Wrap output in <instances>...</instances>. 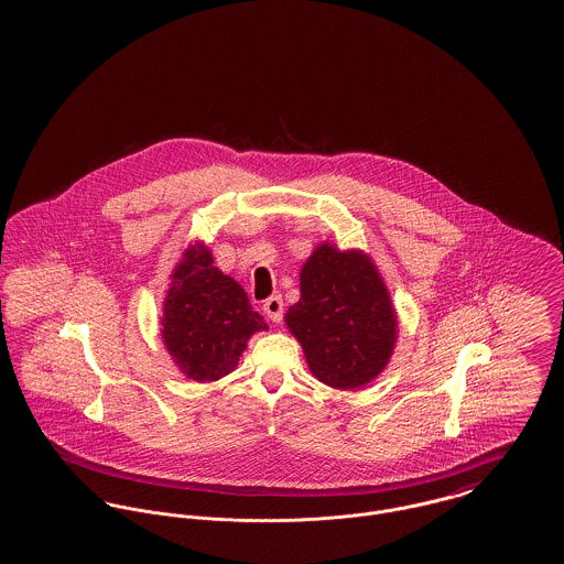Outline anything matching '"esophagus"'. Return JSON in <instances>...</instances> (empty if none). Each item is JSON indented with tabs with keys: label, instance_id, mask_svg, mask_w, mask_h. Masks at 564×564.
Returning <instances> with one entry per match:
<instances>
[{
	"label": "esophagus",
	"instance_id": "34e87169",
	"mask_svg": "<svg viewBox=\"0 0 564 564\" xmlns=\"http://www.w3.org/2000/svg\"><path fill=\"white\" fill-rule=\"evenodd\" d=\"M264 313L269 315V319L272 323H281L283 319V311H285V304H283V297L281 295H270L269 300H264Z\"/></svg>",
	"mask_w": 564,
	"mask_h": 564
}]
</instances>
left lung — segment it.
<instances>
[{
    "label": "left lung",
    "instance_id": "1",
    "mask_svg": "<svg viewBox=\"0 0 564 564\" xmlns=\"http://www.w3.org/2000/svg\"><path fill=\"white\" fill-rule=\"evenodd\" d=\"M311 372L334 389L368 384L395 345V311L361 251L322 245L300 272V300L285 315Z\"/></svg>",
    "mask_w": 564,
    "mask_h": 564
}]
</instances>
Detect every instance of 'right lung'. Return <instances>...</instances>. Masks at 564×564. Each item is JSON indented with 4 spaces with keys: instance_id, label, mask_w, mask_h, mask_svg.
Wrapping results in <instances>:
<instances>
[{
    "instance_id": "add662e5",
    "label": "right lung",
    "mask_w": 564,
    "mask_h": 564,
    "mask_svg": "<svg viewBox=\"0 0 564 564\" xmlns=\"http://www.w3.org/2000/svg\"><path fill=\"white\" fill-rule=\"evenodd\" d=\"M267 322L241 285L214 267L205 245L189 247L164 300L162 338L184 375L207 382L230 375Z\"/></svg>"
}]
</instances>
